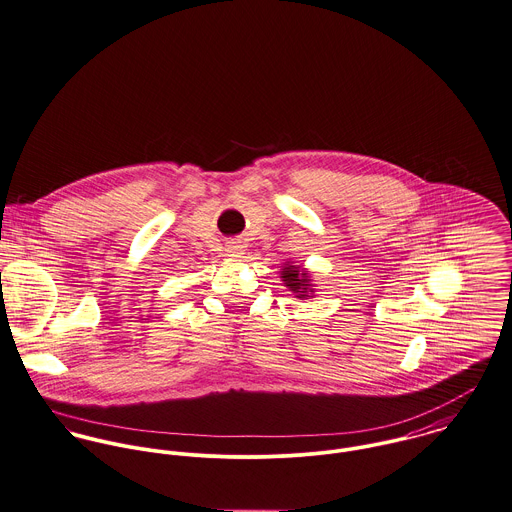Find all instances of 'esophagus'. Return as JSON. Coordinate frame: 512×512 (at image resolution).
I'll list each match as a JSON object with an SVG mask.
<instances>
[{
    "label": "esophagus",
    "mask_w": 512,
    "mask_h": 512,
    "mask_svg": "<svg viewBox=\"0 0 512 512\" xmlns=\"http://www.w3.org/2000/svg\"><path fill=\"white\" fill-rule=\"evenodd\" d=\"M228 253L231 257H241L243 255V245H241V241H229L228 243Z\"/></svg>",
    "instance_id": "34e87169"
}]
</instances>
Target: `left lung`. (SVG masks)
Returning <instances> with one entry per match:
<instances>
[{"mask_svg": "<svg viewBox=\"0 0 512 512\" xmlns=\"http://www.w3.org/2000/svg\"><path fill=\"white\" fill-rule=\"evenodd\" d=\"M283 281L286 288H290L292 292H296L298 298H306L308 292H314L310 286V279H308V273L306 271H300L298 267L294 265H288L283 269Z\"/></svg>", "mask_w": 512, "mask_h": 512, "instance_id": "8db88e82", "label": "left lung"}]
</instances>
